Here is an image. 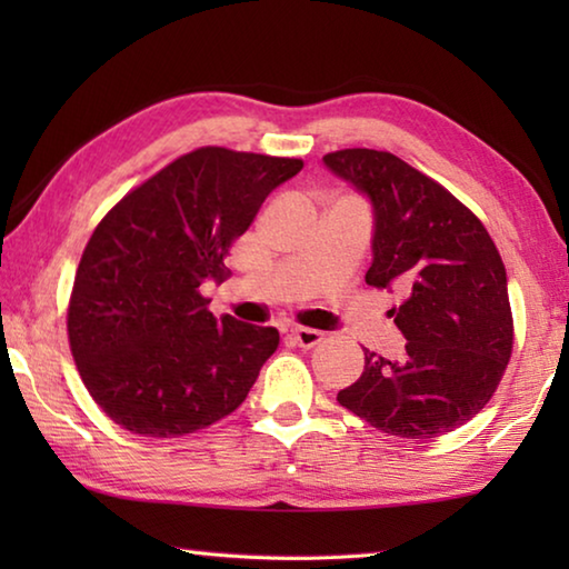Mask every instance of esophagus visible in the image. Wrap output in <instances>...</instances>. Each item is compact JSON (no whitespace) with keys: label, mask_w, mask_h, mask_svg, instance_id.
<instances>
[{"label":"esophagus","mask_w":569,"mask_h":569,"mask_svg":"<svg viewBox=\"0 0 569 569\" xmlns=\"http://www.w3.org/2000/svg\"><path fill=\"white\" fill-rule=\"evenodd\" d=\"M288 336H291V341L296 346H301V349H313L316 343H321L323 333L316 331V329H301V326H296V329L288 331Z\"/></svg>","instance_id":"34e87169"}]
</instances>
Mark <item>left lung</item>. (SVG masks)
Wrapping results in <instances>:
<instances>
[{"mask_svg":"<svg viewBox=\"0 0 569 569\" xmlns=\"http://www.w3.org/2000/svg\"><path fill=\"white\" fill-rule=\"evenodd\" d=\"M323 166L371 203L366 283L399 291L393 323L403 359L363 353V371L336 401L387 435L455 431L492 399L512 353L507 271L479 218L391 152L351 148Z\"/></svg>","mask_w":569,"mask_h":569,"instance_id":"left-lung-1","label":"left lung"}]
</instances>
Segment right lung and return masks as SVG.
I'll return each mask as SVG.
<instances>
[{
  "mask_svg": "<svg viewBox=\"0 0 569 569\" xmlns=\"http://www.w3.org/2000/svg\"><path fill=\"white\" fill-rule=\"evenodd\" d=\"M301 160L200 148L128 192L84 248L70 349L100 409L132 435L180 437L236 411L278 331L216 319L206 281Z\"/></svg>",
  "mask_w": 569,
  "mask_h": 569,
  "instance_id": "add662e5",
  "label": "right lung"
}]
</instances>
